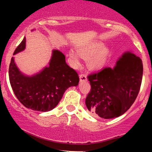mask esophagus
Wrapping results in <instances>:
<instances>
[{"label": "esophagus", "mask_w": 152, "mask_h": 152, "mask_svg": "<svg viewBox=\"0 0 152 152\" xmlns=\"http://www.w3.org/2000/svg\"><path fill=\"white\" fill-rule=\"evenodd\" d=\"M79 78H80V81L81 82H84L87 81V77L85 74H81L79 76Z\"/></svg>", "instance_id": "esophagus-1"}]
</instances>
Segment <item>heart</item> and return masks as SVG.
Masks as SVG:
<instances>
[{
  "mask_svg": "<svg viewBox=\"0 0 152 152\" xmlns=\"http://www.w3.org/2000/svg\"><path fill=\"white\" fill-rule=\"evenodd\" d=\"M102 42H92L78 48L77 53L70 50L69 56L75 66H79L80 58L87 59L88 66L91 69H100L106 65L109 56V48L104 47Z\"/></svg>",
  "mask_w": 152,
  "mask_h": 152,
  "instance_id": "1",
  "label": "heart"
}]
</instances>
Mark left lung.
Returning <instances> with one entry per match:
<instances>
[{"label": "left lung", "mask_w": 152, "mask_h": 152, "mask_svg": "<svg viewBox=\"0 0 152 152\" xmlns=\"http://www.w3.org/2000/svg\"><path fill=\"white\" fill-rule=\"evenodd\" d=\"M143 76L142 61L131 51L124 53L114 68L88 76L91 89L86 105L94 116L110 119L124 114L137 99Z\"/></svg>", "instance_id": "1"}]
</instances>
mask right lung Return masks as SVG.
Returning <instances> with one entry per match:
<instances>
[{"instance_id": "1", "label": "right lung", "mask_w": 152, "mask_h": 152, "mask_svg": "<svg viewBox=\"0 0 152 152\" xmlns=\"http://www.w3.org/2000/svg\"><path fill=\"white\" fill-rule=\"evenodd\" d=\"M25 48L24 38L13 55ZM8 72L10 85L19 102L26 108L42 112L53 109L66 90L78 86L79 82L76 71L68 66L65 56L58 50H53L48 65L32 76L19 70L14 57L10 61Z\"/></svg>"}]
</instances>
